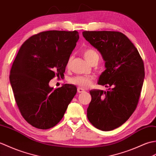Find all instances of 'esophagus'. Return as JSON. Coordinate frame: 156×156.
<instances>
[{"mask_svg": "<svg viewBox=\"0 0 156 156\" xmlns=\"http://www.w3.org/2000/svg\"><path fill=\"white\" fill-rule=\"evenodd\" d=\"M85 91V90L83 89H82L81 87H78L77 88V92L79 93H83Z\"/></svg>", "mask_w": 156, "mask_h": 156, "instance_id": "obj_1", "label": "esophagus"}]
</instances>
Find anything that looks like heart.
<instances>
[{
  "label": "heart",
  "mask_w": 156,
  "mask_h": 156,
  "mask_svg": "<svg viewBox=\"0 0 156 156\" xmlns=\"http://www.w3.org/2000/svg\"><path fill=\"white\" fill-rule=\"evenodd\" d=\"M83 55L89 63H92L95 61L99 60V55L96 51L93 48H88L83 51ZM71 62V58H69L67 63V67H69ZM70 83L77 85L81 88H87L91 85L93 82V77L87 75H79L76 77L70 78L69 79Z\"/></svg>",
  "instance_id": "heart-1"
}]
</instances>
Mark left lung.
<instances>
[{"mask_svg":"<svg viewBox=\"0 0 156 156\" xmlns=\"http://www.w3.org/2000/svg\"><path fill=\"white\" fill-rule=\"evenodd\" d=\"M85 39L101 53L106 69L98 84L108 91H90L87 118L102 131H111L125 123L136 110L144 83V61L131 41L117 31H83Z\"/></svg>","mask_w":156,"mask_h":156,"instance_id":"obj_1","label":"left lung"}]
</instances>
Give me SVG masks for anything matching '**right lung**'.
Here are the masks:
<instances>
[{"mask_svg":"<svg viewBox=\"0 0 156 156\" xmlns=\"http://www.w3.org/2000/svg\"><path fill=\"white\" fill-rule=\"evenodd\" d=\"M79 38L77 30L43 31L20 47L9 78L20 112L32 126L47 129L56 126L77 93L73 85L53 90L49 83L64 75Z\"/></svg>","mask_w":156,"mask_h":156,"instance_id":"right-lung-1","label":"right lung"}]
</instances>
